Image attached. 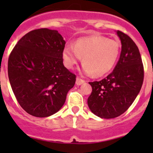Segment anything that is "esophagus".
<instances>
[{"label":"esophagus","mask_w":153,"mask_h":153,"mask_svg":"<svg viewBox=\"0 0 153 153\" xmlns=\"http://www.w3.org/2000/svg\"><path fill=\"white\" fill-rule=\"evenodd\" d=\"M84 82H85V81H84V80L81 79V78H78V77L76 78V84H77V85H78V86L81 85V84H84Z\"/></svg>","instance_id":"34e87169"}]
</instances>
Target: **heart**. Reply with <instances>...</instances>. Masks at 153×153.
Returning <instances> with one entry per match:
<instances>
[{
	"label": "heart",
	"mask_w": 153,
	"mask_h": 153,
	"mask_svg": "<svg viewBox=\"0 0 153 153\" xmlns=\"http://www.w3.org/2000/svg\"><path fill=\"white\" fill-rule=\"evenodd\" d=\"M121 45L118 41L101 35L78 39L75 46L67 44L63 51L64 64L72 69L83 58L82 71L86 75L93 73L102 76L115 67L120 55Z\"/></svg>",
	"instance_id": "obj_1"
}]
</instances>
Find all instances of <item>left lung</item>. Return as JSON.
<instances>
[{"instance_id":"8db88e82","label":"left lung","mask_w":153,"mask_h":153,"mask_svg":"<svg viewBox=\"0 0 153 153\" xmlns=\"http://www.w3.org/2000/svg\"><path fill=\"white\" fill-rule=\"evenodd\" d=\"M121 42L120 58L115 69L100 81L89 82L92 88L87 104L101 118H114L128 109L139 93L143 81V66L138 48L127 35L118 30Z\"/></svg>"}]
</instances>
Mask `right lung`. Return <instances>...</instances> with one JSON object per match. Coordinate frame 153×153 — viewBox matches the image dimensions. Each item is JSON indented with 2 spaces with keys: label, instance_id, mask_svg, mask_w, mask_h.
I'll use <instances>...</instances> for the list:
<instances>
[{
  "label": "right lung",
  "instance_id": "obj_1",
  "mask_svg": "<svg viewBox=\"0 0 153 153\" xmlns=\"http://www.w3.org/2000/svg\"><path fill=\"white\" fill-rule=\"evenodd\" d=\"M64 38L57 30L42 28L26 34L8 60V76L21 107L33 116H50L64 104L75 85V74L64 66Z\"/></svg>",
  "mask_w": 153,
  "mask_h": 153
}]
</instances>
